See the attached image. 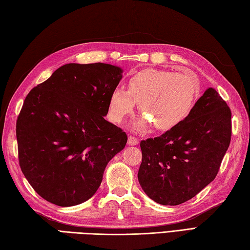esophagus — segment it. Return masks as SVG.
<instances>
[{"label": "esophagus", "instance_id": "34e87169", "mask_svg": "<svg viewBox=\"0 0 250 250\" xmlns=\"http://www.w3.org/2000/svg\"><path fill=\"white\" fill-rule=\"evenodd\" d=\"M128 144L131 146H134V145H138L139 144V140L134 138V136H129L128 139Z\"/></svg>", "mask_w": 250, "mask_h": 250}]
</instances>
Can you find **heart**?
Instances as JSON below:
<instances>
[{"label":"heart","instance_id":"heart-1","mask_svg":"<svg viewBox=\"0 0 250 250\" xmlns=\"http://www.w3.org/2000/svg\"><path fill=\"white\" fill-rule=\"evenodd\" d=\"M198 97L199 82L193 73L146 69L130 78L126 91H112L109 117L120 124L139 104L145 117L135 122V129L144 130L153 124L156 130L169 131L188 119Z\"/></svg>","mask_w":250,"mask_h":250}]
</instances>
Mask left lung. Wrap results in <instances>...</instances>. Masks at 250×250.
Listing matches in <instances>:
<instances>
[{"instance_id": "left-lung-1", "label": "left lung", "mask_w": 250, "mask_h": 250, "mask_svg": "<svg viewBox=\"0 0 250 250\" xmlns=\"http://www.w3.org/2000/svg\"><path fill=\"white\" fill-rule=\"evenodd\" d=\"M231 109L209 87L182 124L141 142V188L154 202L177 206L217 177L231 142Z\"/></svg>"}]
</instances>
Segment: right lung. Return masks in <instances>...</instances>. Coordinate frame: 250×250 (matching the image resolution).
Segmentation results:
<instances>
[{"label": "right lung", "instance_id": "obj_1", "mask_svg": "<svg viewBox=\"0 0 250 250\" xmlns=\"http://www.w3.org/2000/svg\"><path fill=\"white\" fill-rule=\"evenodd\" d=\"M121 78V68L109 63H66L24 99L16 124L19 165L47 202H86L125 148V132L104 118Z\"/></svg>", "mask_w": 250, "mask_h": 250}]
</instances>
